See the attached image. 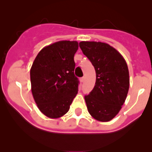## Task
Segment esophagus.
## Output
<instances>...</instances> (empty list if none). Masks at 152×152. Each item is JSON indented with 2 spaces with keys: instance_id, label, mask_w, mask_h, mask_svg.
Instances as JSON below:
<instances>
[{
  "instance_id": "34e87169",
  "label": "esophagus",
  "mask_w": 152,
  "mask_h": 152,
  "mask_svg": "<svg viewBox=\"0 0 152 152\" xmlns=\"http://www.w3.org/2000/svg\"><path fill=\"white\" fill-rule=\"evenodd\" d=\"M80 81H81V82H84V81H85V77H84V76H83V77L81 78Z\"/></svg>"
}]
</instances>
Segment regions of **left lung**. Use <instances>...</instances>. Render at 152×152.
Returning <instances> with one entry per match:
<instances>
[{
    "label": "left lung",
    "instance_id": "8db88e82",
    "mask_svg": "<svg viewBox=\"0 0 152 152\" xmlns=\"http://www.w3.org/2000/svg\"><path fill=\"white\" fill-rule=\"evenodd\" d=\"M79 47L96 73L93 90L85 96L87 110L96 120L110 121L119 113L128 93L126 62L117 50L107 43L82 41Z\"/></svg>",
    "mask_w": 152,
    "mask_h": 152
}]
</instances>
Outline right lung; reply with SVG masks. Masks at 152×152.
Masks as SVG:
<instances>
[{
	"label": "right lung",
	"instance_id": "right-lung-1",
	"mask_svg": "<svg viewBox=\"0 0 152 152\" xmlns=\"http://www.w3.org/2000/svg\"><path fill=\"white\" fill-rule=\"evenodd\" d=\"M76 41H59L42 48L30 70L31 92L38 108L47 117L56 118L68 112L78 93L74 75Z\"/></svg>",
	"mask_w": 152,
	"mask_h": 152
}]
</instances>
